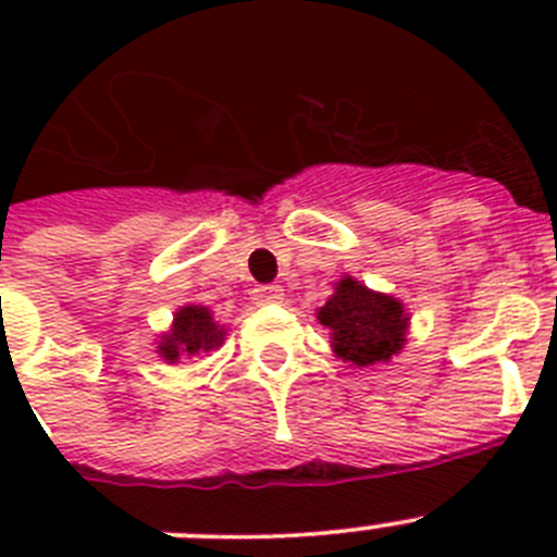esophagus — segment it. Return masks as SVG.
<instances>
[{
    "mask_svg": "<svg viewBox=\"0 0 557 557\" xmlns=\"http://www.w3.org/2000/svg\"><path fill=\"white\" fill-rule=\"evenodd\" d=\"M253 301L259 304V307H264V304H282L284 301V289L278 287V284H264V287H256L253 289Z\"/></svg>",
    "mask_w": 557,
    "mask_h": 557,
    "instance_id": "esophagus-1",
    "label": "esophagus"
}]
</instances>
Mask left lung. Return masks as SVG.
Here are the masks:
<instances>
[{"label":"left lung","mask_w":557,"mask_h":557,"mask_svg":"<svg viewBox=\"0 0 557 557\" xmlns=\"http://www.w3.org/2000/svg\"><path fill=\"white\" fill-rule=\"evenodd\" d=\"M318 323L329 329V343L337 359L368 368L391 362L401 354L410 314L393 295L376 293L354 275H343L334 282L332 298L318 309Z\"/></svg>","instance_id":"8db88e82"}]
</instances>
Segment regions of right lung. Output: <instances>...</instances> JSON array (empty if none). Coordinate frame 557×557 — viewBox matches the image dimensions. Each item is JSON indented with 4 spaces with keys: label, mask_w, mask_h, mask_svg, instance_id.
<instances>
[{
    "label": "right lung",
    "mask_w": 557,
    "mask_h": 557,
    "mask_svg": "<svg viewBox=\"0 0 557 557\" xmlns=\"http://www.w3.org/2000/svg\"><path fill=\"white\" fill-rule=\"evenodd\" d=\"M225 334H228V329L211 314L209 307L184 304L172 314L170 329L161 332L159 339H156V354L164 359L166 366H175L178 359L218 351L225 343Z\"/></svg>",
    "instance_id": "1"
}]
</instances>
